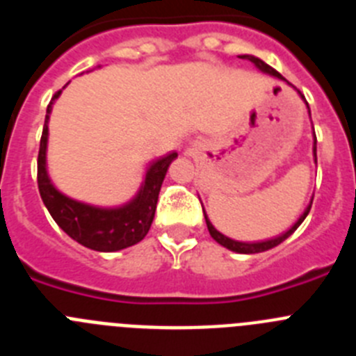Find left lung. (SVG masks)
Here are the masks:
<instances>
[{
    "instance_id": "8db88e82",
    "label": "left lung",
    "mask_w": 356,
    "mask_h": 356,
    "mask_svg": "<svg viewBox=\"0 0 356 356\" xmlns=\"http://www.w3.org/2000/svg\"><path fill=\"white\" fill-rule=\"evenodd\" d=\"M241 58H244V60H250L251 64H253L254 67L259 69L260 72H264V74H269V76H275V78H278V80L287 81L284 76H282V74H280L278 71H275V69H273L271 65H267L266 62L260 60L259 56H253V55H241ZM287 83H289V81H287ZM289 85H291V83H289ZM298 94H300L301 99H303V102H305V96H303V94H301L300 90H298ZM305 105H307V108H308V103H307V102H305ZM308 114H310V108H308ZM316 146H317V140H316V134H314V162L317 163V155H316V151H317V149H316ZM310 207H312V201H310V205H308L307 209H305V212L301 213L300 219H298V221H296L294 225H292L291 228H289L287 232H285V234L278 235V237H275V238H269V241H262V242H241V241H234V238L226 237V235H222L221 232H217V229L213 228V225H212V222H210L209 217H207L205 209H203V213H205L207 228H209V232H210V235H212L213 241L219 242V244H221V246H225L226 250L235 251V253L251 254V253H262V251L271 250V248H275V246H278V244H282V242H284L285 238L291 237V235L294 234L296 229L300 228L301 222L305 221V217H307L308 212H310Z\"/></svg>"
}]
</instances>
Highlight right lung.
<instances>
[{"mask_svg":"<svg viewBox=\"0 0 356 356\" xmlns=\"http://www.w3.org/2000/svg\"><path fill=\"white\" fill-rule=\"evenodd\" d=\"M60 94L62 90H58L53 96L46 110L39 159H37V184H39V193L44 205L51 213L56 225L81 246L94 251H103V253H112V251L134 246L143 241L149 232L153 217H155L160 187H162L169 165L178 156V153L172 151L169 155L151 162L149 168L146 169V176H144L139 193L124 205L97 207L65 196L49 178L48 162H46L49 114L53 110V103L58 99Z\"/></svg>","mask_w":356,"mask_h":356,"instance_id":"add662e5","label":"right lung"}]
</instances>
